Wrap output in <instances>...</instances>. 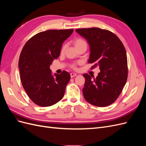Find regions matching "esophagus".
Instances as JSON below:
<instances>
[{
	"mask_svg": "<svg viewBox=\"0 0 146 146\" xmlns=\"http://www.w3.org/2000/svg\"><path fill=\"white\" fill-rule=\"evenodd\" d=\"M70 77H71V78L74 77H76V76H77V74H76V73H73V72L70 73Z\"/></svg>",
	"mask_w": 146,
	"mask_h": 146,
	"instance_id": "obj_1",
	"label": "esophagus"
}]
</instances>
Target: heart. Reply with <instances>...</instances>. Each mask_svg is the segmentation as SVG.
I'll use <instances>...</instances> for the list:
<instances>
[{"mask_svg":"<svg viewBox=\"0 0 146 146\" xmlns=\"http://www.w3.org/2000/svg\"><path fill=\"white\" fill-rule=\"evenodd\" d=\"M74 44L75 46L77 47L80 46L83 44H86V41L84 40V39H83L82 38H77L76 39H75L74 40ZM66 44H64L62 47H61V53H63L66 49ZM76 63H72L70 64V68L74 69H76Z\"/></svg>","mask_w":146,"mask_h":146,"instance_id":"obj_1","label":"heart"}]
</instances>
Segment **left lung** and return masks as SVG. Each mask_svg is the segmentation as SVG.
<instances>
[{"label":"left lung","instance_id":"1","mask_svg":"<svg viewBox=\"0 0 146 146\" xmlns=\"http://www.w3.org/2000/svg\"><path fill=\"white\" fill-rule=\"evenodd\" d=\"M76 32L86 39L90 46L88 63L91 69L99 66L100 72L96 78L84 74L83 96L90 104L107 107L118 98L128 76L127 57L125 47L116 35L108 30L97 27L78 29Z\"/></svg>","mask_w":146,"mask_h":146}]
</instances>
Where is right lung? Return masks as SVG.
<instances>
[{
	"label": "right lung",
	"mask_w": 146,
	"mask_h": 146,
	"mask_svg": "<svg viewBox=\"0 0 146 146\" xmlns=\"http://www.w3.org/2000/svg\"><path fill=\"white\" fill-rule=\"evenodd\" d=\"M74 29L49 30L39 32L25 43L19 59L22 85L33 102L41 107H49L63 99L70 80L69 72L55 74L50 66L59 56L63 42Z\"/></svg>",
	"instance_id": "add662e5"
}]
</instances>
